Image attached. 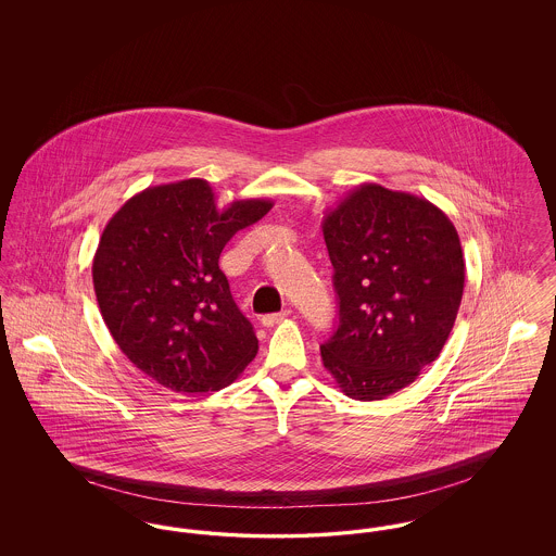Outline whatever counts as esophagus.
I'll list each match as a JSON object with an SVG mask.
<instances>
[{
	"label": "esophagus",
	"mask_w": 556,
	"mask_h": 556,
	"mask_svg": "<svg viewBox=\"0 0 556 556\" xmlns=\"http://www.w3.org/2000/svg\"><path fill=\"white\" fill-rule=\"evenodd\" d=\"M290 317V311H283V313H275V315H265V317L261 318V323L265 325V327H275L277 323H281L283 318Z\"/></svg>",
	"instance_id": "obj_1"
}]
</instances>
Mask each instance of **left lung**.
<instances>
[{
  "label": "left lung",
  "instance_id": "8db88e82",
  "mask_svg": "<svg viewBox=\"0 0 556 556\" xmlns=\"http://www.w3.org/2000/svg\"><path fill=\"white\" fill-rule=\"evenodd\" d=\"M323 238L340 306L323 365L348 397L396 394L454 327L465 288L458 233L429 200L363 184L325 212Z\"/></svg>",
  "mask_w": 556,
  "mask_h": 556
}]
</instances>
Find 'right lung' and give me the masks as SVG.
I'll return each mask as SVG.
<instances>
[{"label": "right lung", "mask_w": 556, "mask_h": 556, "mask_svg": "<svg viewBox=\"0 0 556 556\" xmlns=\"http://www.w3.org/2000/svg\"><path fill=\"white\" fill-rule=\"evenodd\" d=\"M270 208L252 198L218 211L208 181L184 179L135 193L108 220L91 268L100 313L123 354L166 390L218 392L254 361L258 340L218 258Z\"/></svg>", "instance_id": "obj_1"}]
</instances>
